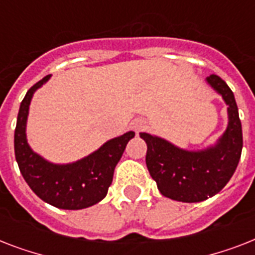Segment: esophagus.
Masks as SVG:
<instances>
[{"mask_svg": "<svg viewBox=\"0 0 255 255\" xmlns=\"http://www.w3.org/2000/svg\"><path fill=\"white\" fill-rule=\"evenodd\" d=\"M141 128V124H136V129H140Z\"/></svg>", "mask_w": 255, "mask_h": 255, "instance_id": "obj_1", "label": "esophagus"}]
</instances>
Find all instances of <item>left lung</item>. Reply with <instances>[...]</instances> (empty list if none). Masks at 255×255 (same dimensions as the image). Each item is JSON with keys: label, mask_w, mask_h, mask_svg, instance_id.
Here are the masks:
<instances>
[{"label": "left lung", "mask_w": 255, "mask_h": 255, "mask_svg": "<svg viewBox=\"0 0 255 255\" xmlns=\"http://www.w3.org/2000/svg\"><path fill=\"white\" fill-rule=\"evenodd\" d=\"M206 82L229 106V124L214 147L184 151L157 136L140 133L147 143L145 163L149 174L160 193L176 201L200 202L217 194L229 182L241 159L242 127L233 91L216 74Z\"/></svg>", "instance_id": "1"}]
</instances>
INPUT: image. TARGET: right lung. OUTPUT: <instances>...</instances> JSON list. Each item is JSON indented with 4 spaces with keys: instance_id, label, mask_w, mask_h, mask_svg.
Listing matches in <instances>:
<instances>
[{
    "instance_id": "obj_1",
    "label": "right lung",
    "mask_w": 255,
    "mask_h": 255,
    "mask_svg": "<svg viewBox=\"0 0 255 255\" xmlns=\"http://www.w3.org/2000/svg\"><path fill=\"white\" fill-rule=\"evenodd\" d=\"M50 75L37 82L26 92L18 112L14 131V152L22 176L38 197L59 209H85L106 197L111 185L114 170L127 143L135 132L110 140L77 163L58 165L34 153L26 140V120L34 91L49 81Z\"/></svg>"
}]
</instances>
